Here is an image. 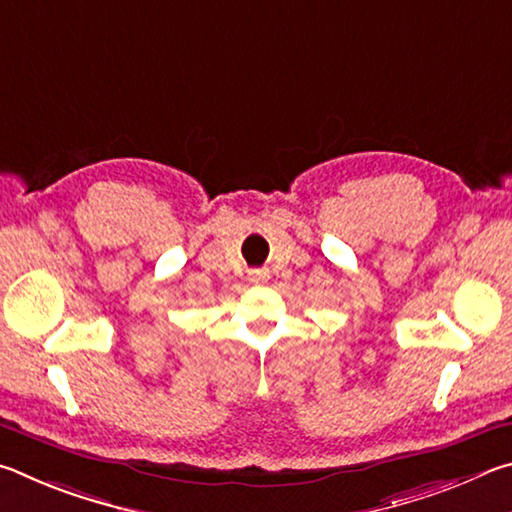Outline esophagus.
<instances>
[{
  "label": "esophagus",
  "instance_id": "obj_1",
  "mask_svg": "<svg viewBox=\"0 0 512 512\" xmlns=\"http://www.w3.org/2000/svg\"><path fill=\"white\" fill-rule=\"evenodd\" d=\"M248 280L253 284H264V282H268V271H266V268H257V271H250Z\"/></svg>",
  "mask_w": 512,
  "mask_h": 512
}]
</instances>
